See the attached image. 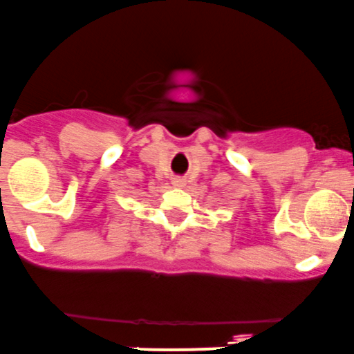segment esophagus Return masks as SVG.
<instances>
[{"instance_id": "34e87169", "label": "esophagus", "mask_w": 354, "mask_h": 354, "mask_svg": "<svg viewBox=\"0 0 354 354\" xmlns=\"http://www.w3.org/2000/svg\"><path fill=\"white\" fill-rule=\"evenodd\" d=\"M172 185H174V187H184V185H185V178L174 177L172 178Z\"/></svg>"}]
</instances>
